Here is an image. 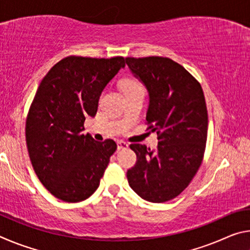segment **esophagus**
<instances>
[{
    "label": "esophagus",
    "mask_w": 250,
    "mask_h": 250,
    "mask_svg": "<svg viewBox=\"0 0 250 250\" xmlns=\"http://www.w3.org/2000/svg\"><path fill=\"white\" fill-rule=\"evenodd\" d=\"M128 146H129V145L126 142H125V141H119L118 142V150H124V149H128Z\"/></svg>",
    "instance_id": "obj_1"
}]
</instances>
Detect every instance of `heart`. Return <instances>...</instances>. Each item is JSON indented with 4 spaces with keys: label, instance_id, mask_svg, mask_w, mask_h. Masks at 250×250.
I'll use <instances>...</instances> for the list:
<instances>
[{
    "label": "heart",
    "instance_id": "b5f03b06",
    "mask_svg": "<svg viewBox=\"0 0 250 250\" xmlns=\"http://www.w3.org/2000/svg\"><path fill=\"white\" fill-rule=\"evenodd\" d=\"M121 87L125 96L135 95V94H141V95L146 94V88L143 86V83L140 82V80L135 78H126L125 80H122Z\"/></svg>",
    "mask_w": 250,
    "mask_h": 250
}]
</instances>
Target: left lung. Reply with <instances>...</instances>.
<instances>
[{
  "label": "left lung",
  "mask_w": 250,
  "mask_h": 250,
  "mask_svg": "<svg viewBox=\"0 0 250 250\" xmlns=\"http://www.w3.org/2000/svg\"><path fill=\"white\" fill-rule=\"evenodd\" d=\"M126 65L150 96L147 129L158 134L155 151L139 143L130 149L137 163L126 172L131 188L143 200L163 203L184 191L204 156L208 116L201 83L167 57H126Z\"/></svg>",
  "instance_id": "obj_1"
}]
</instances>
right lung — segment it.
Listing matches in <instances>:
<instances>
[{
	"label": "right lung",
	"instance_id": "add662e5",
	"mask_svg": "<svg viewBox=\"0 0 250 250\" xmlns=\"http://www.w3.org/2000/svg\"><path fill=\"white\" fill-rule=\"evenodd\" d=\"M124 67L121 56H68L37 88L25 126L28 155L41 183L59 200L83 201L98 188L117 145L83 134V124L95 117L104 88Z\"/></svg>",
	"mask_w": 250,
	"mask_h": 250
}]
</instances>
